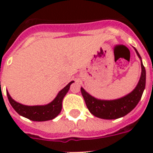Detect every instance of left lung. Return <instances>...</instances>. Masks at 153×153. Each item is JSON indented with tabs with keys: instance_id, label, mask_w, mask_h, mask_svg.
<instances>
[{
	"instance_id": "left-lung-1",
	"label": "left lung",
	"mask_w": 153,
	"mask_h": 153,
	"mask_svg": "<svg viewBox=\"0 0 153 153\" xmlns=\"http://www.w3.org/2000/svg\"><path fill=\"white\" fill-rule=\"evenodd\" d=\"M135 51L137 54L138 57L141 59L138 51L136 49ZM141 70L142 71H141L140 79L136 88L130 94H128V95L116 100H99L90 95L83 88L81 87V93L89 111L97 117L108 119V120L119 118L121 117L126 116V114L132 111L140 100L145 88L146 72L142 62H141Z\"/></svg>"
}]
</instances>
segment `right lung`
I'll list each match as a JSON object with an SVG mask.
<instances>
[{
	"label": "right lung",
	"mask_w": 153,
	"mask_h": 153,
	"mask_svg": "<svg viewBox=\"0 0 153 153\" xmlns=\"http://www.w3.org/2000/svg\"><path fill=\"white\" fill-rule=\"evenodd\" d=\"M72 82H74L72 81L67 84L62 91H59L56 98L51 103L45 105H34V106L24 105L13 100L8 92H7V96L11 105L21 116L35 121H48L55 118L61 112L62 99L69 91L70 86Z\"/></svg>",
	"instance_id": "add662e5"
}]
</instances>
